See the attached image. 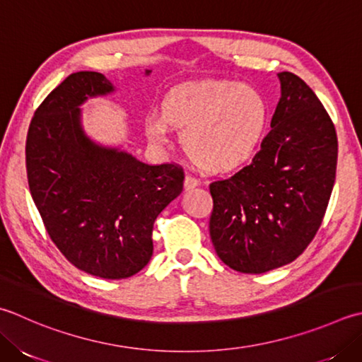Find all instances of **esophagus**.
<instances>
[{"mask_svg":"<svg viewBox=\"0 0 362 362\" xmlns=\"http://www.w3.org/2000/svg\"><path fill=\"white\" fill-rule=\"evenodd\" d=\"M183 185H185V189H193L194 187L199 185V179H197V177H194V175H191V174H187Z\"/></svg>","mask_w":362,"mask_h":362,"instance_id":"34e87169","label":"esophagus"}]
</instances>
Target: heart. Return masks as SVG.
<instances>
[{"label":"heart","instance_id":"obj_1","mask_svg":"<svg viewBox=\"0 0 362 362\" xmlns=\"http://www.w3.org/2000/svg\"><path fill=\"white\" fill-rule=\"evenodd\" d=\"M268 119L257 89L229 80L180 84L166 95L163 112L146 120L148 138L171 141L173 127L183 132V147L197 166L226 173L242 166L256 151Z\"/></svg>","mask_w":362,"mask_h":362}]
</instances>
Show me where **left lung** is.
I'll list each match as a JSON object with an SVG mask.
<instances>
[{"label": "left lung", "mask_w": 362, "mask_h": 362, "mask_svg": "<svg viewBox=\"0 0 362 362\" xmlns=\"http://www.w3.org/2000/svg\"><path fill=\"white\" fill-rule=\"evenodd\" d=\"M272 130L250 165L210 183V237L232 270L259 274L301 256L320 229L336 180L337 134L300 76L278 74Z\"/></svg>", "instance_id": "left-lung-1"}]
</instances>
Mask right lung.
Masks as SVG:
<instances>
[{"instance_id":"right-lung-1","label":"right lung","mask_w":362,"mask_h":362,"mask_svg":"<svg viewBox=\"0 0 362 362\" xmlns=\"http://www.w3.org/2000/svg\"><path fill=\"white\" fill-rule=\"evenodd\" d=\"M111 90L102 74L84 70L49 92L28 130L26 174L62 256L92 276L125 279L151 260L153 223L182 193L185 173L175 163L146 165L103 148L83 133L78 105Z\"/></svg>"}]
</instances>
